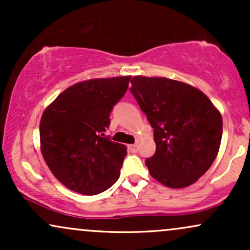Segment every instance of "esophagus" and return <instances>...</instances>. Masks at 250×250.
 Segmentation results:
<instances>
[{
	"label": "esophagus",
	"instance_id": "34e87169",
	"mask_svg": "<svg viewBox=\"0 0 250 250\" xmlns=\"http://www.w3.org/2000/svg\"><path fill=\"white\" fill-rule=\"evenodd\" d=\"M128 148L130 149V150L133 151V153H136V151H137V149H139V145H137V143H134V145H130V146H128Z\"/></svg>",
	"mask_w": 250,
	"mask_h": 250
}]
</instances>
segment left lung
Instances as JSON below:
<instances>
[{"label": "left lung", "mask_w": 250, "mask_h": 250, "mask_svg": "<svg viewBox=\"0 0 250 250\" xmlns=\"http://www.w3.org/2000/svg\"><path fill=\"white\" fill-rule=\"evenodd\" d=\"M130 91L154 128L156 151L146 166L169 188L193 185L213 165L222 116L202 91L167 77L134 76Z\"/></svg>", "instance_id": "8db88e82"}]
</instances>
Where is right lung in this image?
I'll return each mask as SVG.
<instances>
[{"label":"right lung","mask_w":250,"mask_h":250,"mask_svg":"<svg viewBox=\"0 0 250 250\" xmlns=\"http://www.w3.org/2000/svg\"><path fill=\"white\" fill-rule=\"evenodd\" d=\"M129 81L130 76L79 82L43 111L40 122L43 159L70 190L96 195L119 180L127 147L104 137V131Z\"/></svg>","instance_id":"1"}]
</instances>
